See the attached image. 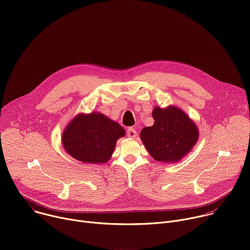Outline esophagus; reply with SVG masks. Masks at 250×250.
<instances>
[{"mask_svg": "<svg viewBox=\"0 0 250 250\" xmlns=\"http://www.w3.org/2000/svg\"><path fill=\"white\" fill-rule=\"evenodd\" d=\"M126 135H127V137L135 138L137 136V132L133 127H128L127 130H126Z\"/></svg>", "mask_w": 250, "mask_h": 250, "instance_id": "esophagus-1", "label": "esophagus"}]
</instances>
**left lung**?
<instances>
[{
  "instance_id": "left-lung-1",
  "label": "left lung",
  "mask_w": 250,
  "mask_h": 250,
  "mask_svg": "<svg viewBox=\"0 0 250 250\" xmlns=\"http://www.w3.org/2000/svg\"><path fill=\"white\" fill-rule=\"evenodd\" d=\"M154 125L140 131V137L149 154L157 161L175 162L192 149L199 132L188 116L175 106L152 112Z\"/></svg>"
}]
</instances>
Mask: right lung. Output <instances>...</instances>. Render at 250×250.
<instances>
[{"instance_id":"add662e5","label":"right lung","mask_w":250,"mask_h":250,"mask_svg":"<svg viewBox=\"0 0 250 250\" xmlns=\"http://www.w3.org/2000/svg\"><path fill=\"white\" fill-rule=\"evenodd\" d=\"M124 128L100 113L79 115L62 135L65 150L85 163H104L110 159Z\"/></svg>"}]
</instances>
